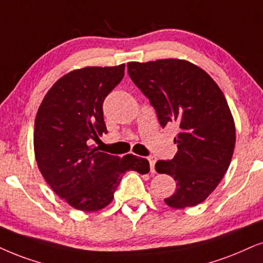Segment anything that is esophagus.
Here are the masks:
<instances>
[{
	"instance_id": "obj_1",
	"label": "esophagus",
	"mask_w": 263,
	"mask_h": 263,
	"mask_svg": "<svg viewBox=\"0 0 263 263\" xmlns=\"http://www.w3.org/2000/svg\"><path fill=\"white\" fill-rule=\"evenodd\" d=\"M148 160H149V165H151V171L155 172L154 166H155V162H156V158H155V156H149Z\"/></svg>"
}]
</instances>
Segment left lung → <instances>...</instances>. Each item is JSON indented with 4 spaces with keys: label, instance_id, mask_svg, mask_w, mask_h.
Masks as SVG:
<instances>
[{
    "label": "left lung",
    "instance_id": "8db88e82",
    "mask_svg": "<svg viewBox=\"0 0 263 263\" xmlns=\"http://www.w3.org/2000/svg\"><path fill=\"white\" fill-rule=\"evenodd\" d=\"M128 75L155 108L159 122L179 126L172 160L155 170L176 181L165 202L172 209L205 200L227 172L235 147V125L223 93L210 75L184 59L127 63Z\"/></svg>",
    "mask_w": 263,
    "mask_h": 263
}]
</instances>
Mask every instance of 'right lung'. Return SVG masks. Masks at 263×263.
<instances>
[{
	"label": "right lung",
	"instance_id": "right-lung-1",
	"mask_svg": "<svg viewBox=\"0 0 263 263\" xmlns=\"http://www.w3.org/2000/svg\"><path fill=\"white\" fill-rule=\"evenodd\" d=\"M124 74L125 64L75 69L49 88L36 114L39 170L53 192L76 210H102L112 201L125 172H149L147 159L120 158L88 145L89 139L107 134L103 102Z\"/></svg>",
	"mask_w": 263,
	"mask_h": 263
}]
</instances>
